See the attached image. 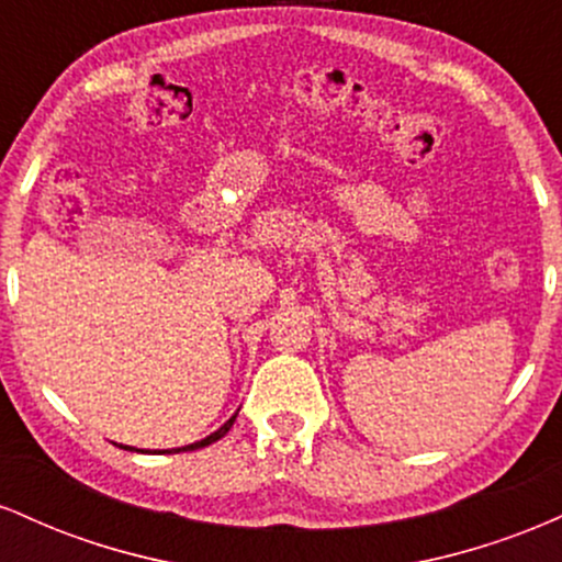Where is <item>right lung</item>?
Segmentation results:
<instances>
[{"label":"right lung","mask_w":562,"mask_h":562,"mask_svg":"<svg viewBox=\"0 0 562 562\" xmlns=\"http://www.w3.org/2000/svg\"><path fill=\"white\" fill-rule=\"evenodd\" d=\"M235 417H237V415H232L229 420L224 423L222 428L216 430V434H211L209 438H203V441H195V443H190V447H182V449H169V451H166V454H177V451H195V449L209 447V443H214V441H218V438H224V436L229 434V428H232V423H235ZM121 449H128V451H132V447H121Z\"/></svg>","instance_id":"right-lung-1"}]
</instances>
